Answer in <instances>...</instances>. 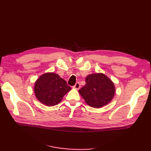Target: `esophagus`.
<instances>
[{
  "instance_id": "1",
  "label": "esophagus",
  "mask_w": 151,
  "mask_h": 151,
  "mask_svg": "<svg viewBox=\"0 0 151 151\" xmlns=\"http://www.w3.org/2000/svg\"><path fill=\"white\" fill-rule=\"evenodd\" d=\"M80 87H81L80 83H76V84L74 86V88H75L76 89H79L80 88Z\"/></svg>"
}]
</instances>
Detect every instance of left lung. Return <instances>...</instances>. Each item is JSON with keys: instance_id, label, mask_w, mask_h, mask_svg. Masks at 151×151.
Masks as SVG:
<instances>
[{"instance_id": "8db88e82", "label": "left lung", "mask_w": 151, "mask_h": 151, "mask_svg": "<svg viewBox=\"0 0 151 151\" xmlns=\"http://www.w3.org/2000/svg\"><path fill=\"white\" fill-rule=\"evenodd\" d=\"M79 92L87 104L99 108L111 101L115 89L113 83L107 76L99 73L87 76L86 85Z\"/></svg>"}]
</instances>
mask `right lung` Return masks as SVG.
<instances>
[{
    "label": "right lung",
    "mask_w": 151,
    "mask_h": 151,
    "mask_svg": "<svg viewBox=\"0 0 151 151\" xmlns=\"http://www.w3.org/2000/svg\"><path fill=\"white\" fill-rule=\"evenodd\" d=\"M34 89L36 98L41 103L52 106L60 103L71 88L58 74L47 73L36 81Z\"/></svg>",
    "instance_id": "add662e5"
}]
</instances>
